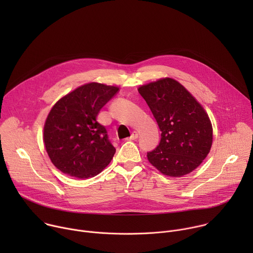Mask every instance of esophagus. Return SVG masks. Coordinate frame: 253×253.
<instances>
[{"label": "esophagus", "mask_w": 253, "mask_h": 253, "mask_svg": "<svg viewBox=\"0 0 253 253\" xmlns=\"http://www.w3.org/2000/svg\"><path fill=\"white\" fill-rule=\"evenodd\" d=\"M138 138V133L137 132H133L132 134H131V136L129 137V138H127V140H135V139H137Z\"/></svg>", "instance_id": "esophagus-1"}]
</instances>
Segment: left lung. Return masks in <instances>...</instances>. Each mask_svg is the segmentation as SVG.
<instances>
[{"label": "left lung", "instance_id": "obj_1", "mask_svg": "<svg viewBox=\"0 0 253 253\" xmlns=\"http://www.w3.org/2000/svg\"><path fill=\"white\" fill-rule=\"evenodd\" d=\"M138 91L162 132L159 145L147 153L148 161L169 177L189 174L212 146L213 129L207 112L183 85L169 77L142 85Z\"/></svg>", "mask_w": 253, "mask_h": 253}]
</instances>
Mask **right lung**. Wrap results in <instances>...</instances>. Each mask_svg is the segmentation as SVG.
<instances>
[{
	"label": "right lung",
	"instance_id": "right-lung-1",
	"mask_svg": "<svg viewBox=\"0 0 253 253\" xmlns=\"http://www.w3.org/2000/svg\"><path fill=\"white\" fill-rule=\"evenodd\" d=\"M118 90L117 86L90 82L66 94L52 107L43 141L51 162L61 172L86 179L111 162L116 149L97 116Z\"/></svg>",
	"mask_w": 253,
	"mask_h": 253
}]
</instances>
